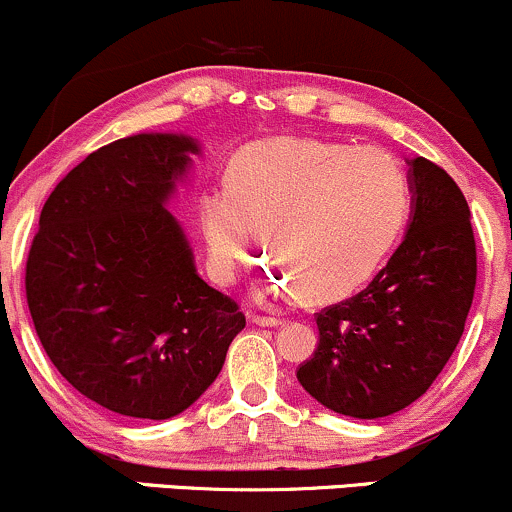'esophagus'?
<instances>
[{
  "mask_svg": "<svg viewBox=\"0 0 512 512\" xmlns=\"http://www.w3.org/2000/svg\"><path fill=\"white\" fill-rule=\"evenodd\" d=\"M252 323L262 325V328H277V325H282L284 320L277 316H252Z\"/></svg>",
  "mask_w": 512,
  "mask_h": 512,
  "instance_id": "1",
  "label": "esophagus"
}]
</instances>
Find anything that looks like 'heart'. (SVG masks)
I'll return each instance as SVG.
<instances>
[{
	"label": "heart",
	"mask_w": 512,
	"mask_h": 512,
	"mask_svg": "<svg viewBox=\"0 0 512 512\" xmlns=\"http://www.w3.org/2000/svg\"><path fill=\"white\" fill-rule=\"evenodd\" d=\"M226 182L228 192H209L199 206L213 279L233 282L260 230L274 257L265 289H301L311 301L345 299L367 284L411 206L406 167L379 145L262 140L230 160Z\"/></svg>",
	"instance_id": "b5f03b06"
}]
</instances>
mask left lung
I'll return each mask as SVG.
<instances>
[{"label": "left lung", "instance_id": "1", "mask_svg": "<svg viewBox=\"0 0 512 512\" xmlns=\"http://www.w3.org/2000/svg\"><path fill=\"white\" fill-rule=\"evenodd\" d=\"M411 223L367 289L316 313L318 347L296 369L330 411L384 418L430 389L464 333L476 240L462 189L425 157L408 162Z\"/></svg>", "mask_w": 512, "mask_h": 512}]
</instances>
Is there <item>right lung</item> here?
<instances>
[{
	"instance_id": "1",
	"label": "right lung",
	"mask_w": 512,
	"mask_h": 512,
	"mask_svg": "<svg viewBox=\"0 0 512 512\" xmlns=\"http://www.w3.org/2000/svg\"><path fill=\"white\" fill-rule=\"evenodd\" d=\"M192 153L187 136L140 133L87 155L48 196L28 250L26 301L50 362L128 418L187 411L245 328L165 209Z\"/></svg>"
}]
</instances>
